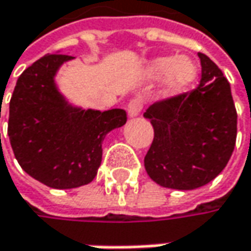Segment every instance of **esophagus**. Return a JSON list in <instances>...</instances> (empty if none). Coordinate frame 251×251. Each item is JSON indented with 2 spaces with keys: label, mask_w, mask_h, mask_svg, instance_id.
Segmentation results:
<instances>
[{
  "label": "esophagus",
  "mask_w": 251,
  "mask_h": 251,
  "mask_svg": "<svg viewBox=\"0 0 251 251\" xmlns=\"http://www.w3.org/2000/svg\"><path fill=\"white\" fill-rule=\"evenodd\" d=\"M127 110H128V116H130V117L138 116L140 111L143 110V100L138 99V97L130 100V103H128V106H127Z\"/></svg>",
  "instance_id": "1"
}]
</instances>
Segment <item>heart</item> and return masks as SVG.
I'll return each mask as SVG.
<instances>
[{"instance_id": "1", "label": "heart", "mask_w": 251, "mask_h": 251, "mask_svg": "<svg viewBox=\"0 0 251 251\" xmlns=\"http://www.w3.org/2000/svg\"><path fill=\"white\" fill-rule=\"evenodd\" d=\"M150 72L154 76L167 73L168 87L174 92L188 87L196 77V68L188 57H159L151 63Z\"/></svg>"}]
</instances>
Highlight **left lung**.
I'll return each instance as SVG.
<instances>
[{
	"label": "left lung",
	"mask_w": 251,
	"mask_h": 251,
	"mask_svg": "<svg viewBox=\"0 0 251 251\" xmlns=\"http://www.w3.org/2000/svg\"><path fill=\"white\" fill-rule=\"evenodd\" d=\"M201 83L191 92L162 99L144 113L154 140L144 158L158 185L189 191L215 179L232 157L237 113L230 84L203 53Z\"/></svg>",
	"instance_id": "8db88e82"
}]
</instances>
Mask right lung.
Instances as JSON below:
<instances>
[{
  "mask_svg": "<svg viewBox=\"0 0 251 251\" xmlns=\"http://www.w3.org/2000/svg\"><path fill=\"white\" fill-rule=\"evenodd\" d=\"M69 55H46L22 72L9 101L8 135L21 168L55 189L87 185L97 175L106 134L126 124L121 108L69 106L53 77ZM1 117V116H0Z\"/></svg>",
  "mask_w": 251,
  "mask_h": 251,
  "instance_id": "add662e5",
  "label": "right lung"
}]
</instances>
